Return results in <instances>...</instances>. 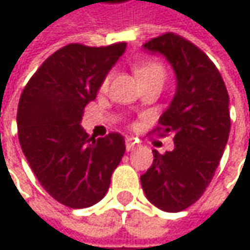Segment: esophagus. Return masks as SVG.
<instances>
[{"label": "esophagus", "instance_id": "esophagus-1", "mask_svg": "<svg viewBox=\"0 0 250 250\" xmlns=\"http://www.w3.org/2000/svg\"><path fill=\"white\" fill-rule=\"evenodd\" d=\"M136 147H139V145H137L131 137H127V139H125V149L130 152V150H134Z\"/></svg>", "mask_w": 250, "mask_h": 250}]
</instances>
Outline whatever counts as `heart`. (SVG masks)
<instances>
[{
    "label": "heart",
    "instance_id": "obj_1",
    "mask_svg": "<svg viewBox=\"0 0 250 250\" xmlns=\"http://www.w3.org/2000/svg\"><path fill=\"white\" fill-rule=\"evenodd\" d=\"M134 72L139 81H146V79H165V68L162 63L156 62V61H145V62H140L139 65H136L134 68ZM110 78L111 74H107V75L103 78L101 81V85L100 88L104 91L108 83H110Z\"/></svg>",
    "mask_w": 250,
    "mask_h": 250
}]
</instances>
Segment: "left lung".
I'll return each instance as SVG.
<instances>
[{
    "label": "left lung",
    "instance_id": "left-lung-1",
    "mask_svg": "<svg viewBox=\"0 0 250 250\" xmlns=\"http://www.w3.org/2000/svg\"><path fill=\"white\" fill-rule=\"evenodd\" d=\"M143 47L172 65L176 92L152 131L162 137L171 133L174 150H153V164L140 182L153 206L178 213L204 194L220 164L230 133L229 94L216 65L189 40L165 33Z\"/></svg>",
    "mask_w": 250,
    "mask_h": 250
}]
</instances>
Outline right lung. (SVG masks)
<instances>
[{
  "label": "right lung",
  "mask_w": 250,
  "mask_h": 250,
  "mask_svg": "<svg viewBox=\"0 0 250 250\" xmlns=\"http://www.w3.org/2000/svg\"><path fill=\"white\" fill-rule=\"evenodd\" d=\"M125 49V42L66 44L42 63L20 97L17 125L25 159L46 192L66 207L85 208L104 198L125 155L120 133L94 139L81 127L86 104Z\"/></svg>",
  "instance_id": "right-lung-1"
}]
</instances>
